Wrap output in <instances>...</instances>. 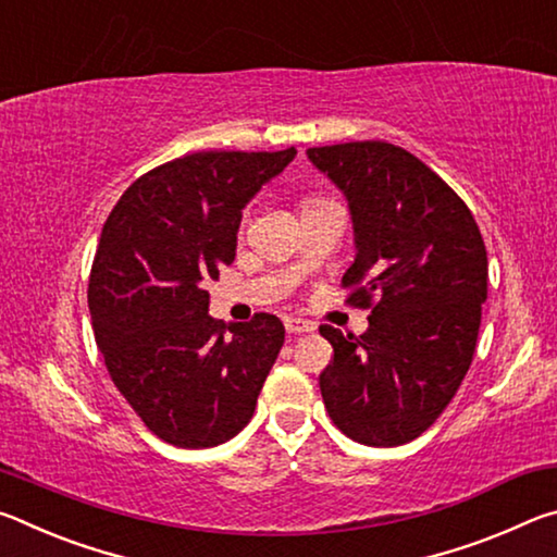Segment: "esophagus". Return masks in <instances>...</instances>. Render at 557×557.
Masks as SVG:
<instances>
[{
    "instance_id": "obj_1",
    "label": "esophagus",
    "mask_w": 557,
    "mask_h": 557,
    "mask_svg": "<svg viewBox=\"0 0 557 557\" xmlns=\"http://www.w3.org/2000/svg\"><path fill=\"white\" fill-rule=\"evenodd\" d=\"M285 329H287L289 334H307V332H314V324L307 322V319L287 317V319H285Z\"/></svg>"
}]
</instances>
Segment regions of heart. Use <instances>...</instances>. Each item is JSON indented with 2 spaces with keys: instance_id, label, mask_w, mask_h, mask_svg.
Instances as JSON below:
<instances>
[{
  "instance_id": "1",
  "label": "heart",
  "mask_w": 557,
  "mask_h": 557,
  "mask_svg": "<svg viewBox=\"0 0 557 557\" xmlns=\"http://www.w3.org/2000/svg\"><path fill=\"white\" fill-rule=\"evenodd\" d=\"M326 199H322V196H307L305 201H301V209H309V206H317V203H324Z\"/></svg>"
}]
</instances>
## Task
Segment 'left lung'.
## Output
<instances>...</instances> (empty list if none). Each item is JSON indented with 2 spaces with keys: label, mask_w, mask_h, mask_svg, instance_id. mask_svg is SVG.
Returning a JSON list of instances; mask_svg holds the SVG:
<instances>
[{
  "label": "left lung",
  "mask_w": 557,
  "mask_h": 557,
  "mask_svg": "<svg viewBox=\"0 0 557 557\" xmlns=\"http://www.w3.org/2000/svg\"><path fill=\"white\" fill-rule=\"evenodd\" d=\"M348 199L356 260L346 301L369 332L322 324L334 348L319 375L329 418L369 447H398L435 422L476 348L488 260L482 231L447 182L381 139L307 149Z\"/></svg>",
  "instance_id": "1"
}]
</instances>
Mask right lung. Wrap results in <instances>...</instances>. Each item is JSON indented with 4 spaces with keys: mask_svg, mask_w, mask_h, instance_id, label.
I'll list each match as a JSON object with an SVG mask.
<instances>
[{
    "mask_svg": "<svg viewBox=\"0 0 557 557\" xmlns=\"http://www.w3.org/2000/svg\"><path fill=\"white\" fill-rule=\"evenodd\" d=\"M297 149L194 152L154 166L120 196L88 280L96 342L115 388L159 440L184 449L248 425L285 326L258 312L225 326L206 282L235 260L243 206Z\"/></svg>",
    "mask_w": 557,
    "mask_h": 557,
    "instance_id": "obj_1",
    "label": "right lung"
}]
</instances>
